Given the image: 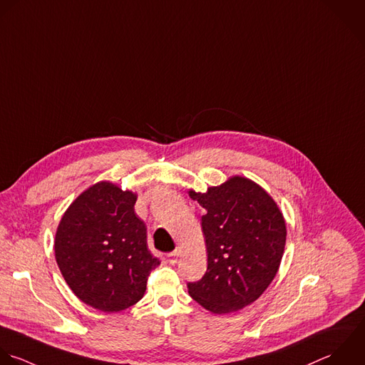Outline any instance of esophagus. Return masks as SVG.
Instances as JSON below:
<instances>
[{"label":"esophagus","mask_w":365,"mask_h":365,"mask_svg":"<svg viewBox=\"0 0 365 365\" xmlns=\"http://www.w3.org/2000/svg\"><path fill=\"white\" fill-rule=\"evenodd\" d=\"M178 256H179V250H173V252H170L169 255H168V257H169V262L173 264V263H176V260H178Z\"/></svg>","instance_id":"1"}]
</instances>
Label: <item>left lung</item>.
<instances>
[{
  "label": "left lung",
  "instance_id": "obj_1",
  "mask_svg": "<svg viewBox=\"0 0 365 365\" xmlns=\"http://www.w3.org/2000/svg\"><path fill=\"white\" fill-rule=\"evenodd\" d=\"M206 213L202 230L207 270L189 294L206 310L226 314L256 302L277 274L286 222L273 197L247 178L233 176L206 193L189 190Z\"/></svg>",
  "mask_w": 365,
  "mask_h": 365
}]
</instances>
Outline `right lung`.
I'll return each mask as SVG.
<instances>
[{
    "label": "right lung",
    "mask_w": 365,
    "mask_h": 365,
    "mask_svg": "<svg viewBox=\"0 0 365 365\" xmlns=\"http://www.w3.org/2000/svg\"><path fill=\"white\" fill-rule=\"evenodd\" d=\"M135 202L133 192L98 182L71 203L56 229L55 259L66 284L85 304L105 313L136 304L160 264L148 249Z\"/></svg>",
    "instance_id": "obj_1"
}]
</instances>
